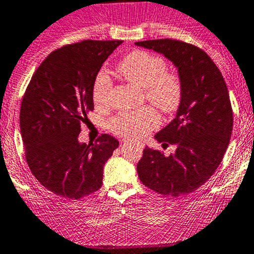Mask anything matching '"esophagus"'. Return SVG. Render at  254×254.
I'll return each instance as SVG.
<instances>
[{"mask_svg": "<svg viewBox=\"0 0 254 254\" xmlns=\"http://www.w3.org/2000/svg\"><path fill=\"white\" fill-rule=\"evenodd\" d=\"M126 142H127V141H126V139H125V141H123V143H126Z\"/></svg>", "mask_w": 254, "mask_h": 254, "instance_id": "obj_1", "label": "esophagus"}]
</instances>
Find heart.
I'll use <instances>...</instances> for the list:
<instances>
[{
	"mask_svg": "<svg viewBox=\"0 0 254 254\" xmlns=\"http://www.w3.org/2000/svg\"><path fill=\"white\" fill-rule=\"evenodd\" d=\"M117 71L123 78L144 88L147 100L166 113L178 108L182 88L177 77L165 73L166 64L158 56L144 51H136L117 64ZM112 82L106 74H100L93 86V101L105 106L110 96ZM159 117L153 108H142L134 112H123L111 120L110 127L121 136L138 139L156 128Z\"/></svg>",
	"mask_w": 254,
	"mask_h": 254,
	"instance_id": "heart-1",
	"label": "heart"
}]
</instances>
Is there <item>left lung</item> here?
I'll list each match as a JSON object with an SVG mask.
<instances>
[{"label":"left lung","instance_id":"8db88e82","mask_svg":"<svg viewBox=\"0 0 254 254\" xmlns=\"http://www.w3.org/2000/svg\"><path fill=\"white\" fill-rule=\"evenodd\" d=\"M134 45L172 62L182 88L175 118L154 136L162 144H176V152L165 157L144 147L137 165L138 177L157 193L186 195L208 181L229 144L233 115L226 82L208 55L190 43L166 38Z\"/></svg>","mask_w":254,"mask_h":254}]
</instances>
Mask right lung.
Here are the masks:
<instances>
[{
  "label": "right lung",
  "instance_id": "obj_1",
  "mask_svg": "<svg viewBox=\"0 0 254 254\" xmlns=\"http://www.w3.org/2000/svg\"><path fill=\"white\" fill-rule=\"evenodd\" d=\"M122 41H82L57 48L36 69L26 89L20 128L28 167L48 190L79 199L102 186L103 166L118 141L102 134L78 141L93 110V86L103 62Z\"/></svg>",
  "mask_w": 254,
  "mask_h": 254
}]
</instances>
